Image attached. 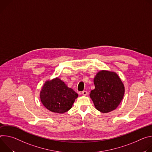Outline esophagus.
Here are the masks:
<instances>
[{
    "instance_id": "obj_1",
    "label": "esophagus",
    "mask_w": 152,
    "mask_h": 152,
    "mask_svg": "<svg viewBox=\"0 0 152 152\" xmlns=\"http://www.w3.org/2000/svg\"><path fill=\"white\" fill-rule=\"evenodd\" d=\"M88 92H87L86 91H84L82 92V94H83V95H85V96H86V95H88Z\"/></svg>"
}]
</instances>
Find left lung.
<instances>
[{
  "mask_svg": "<svg viewBox=\"0 0 152 152\" xmlns=\"http://www.w3.org/2000/svg\"><path fill=\"white\" fill-rule=\"evenodd\" d=\"M95 89L90 93L95 108L102 113L115 110L121 102L124 86L119 76L108 71L98 72L94 78Z\"/></svg>",
  "mask_w": 152,
  "mask_h": 152,
  "instance_id": "obj_1",
  "label": "left lung"
}]
</instances>
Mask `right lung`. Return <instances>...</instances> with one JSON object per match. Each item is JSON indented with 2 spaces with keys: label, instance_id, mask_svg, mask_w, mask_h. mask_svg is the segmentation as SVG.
<instances>
[{
  "label": "right lung",
  "instance_id": "right-lung-1",
  "mask_svg": "<svg viewBox=\"0 0 152 152\" xmlns=\"http://www.w3.org/2000/svg\"><path fill=\"white\" fill-rule=\"evenodd\" d=\"M40 100L49 110L63 113L72 108L78 94L58 78L46 81L40 93Z\"/></svg>",
  "mask_w": 152,
  "mask_h": 152
}]
</instances>
